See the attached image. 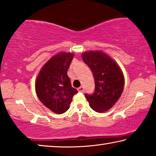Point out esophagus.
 <instances>
[{
	"label": "esophagus",
	"instance_id": "34e87169",
	"mask_svg": "<svg viewBox=\"0 0 156 156\" xmlns=\"http://www.w3.org/2000/svg\"><path fill=\"white\" fill-rule=\"evenodd\" d=\"M78 92H80V93H84V87L83 86H80V87H78Z\"/></svg>",
	"mask_w": 156,
	"mask_h": 156
}]
</instances>
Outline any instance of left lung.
Here are the masks:
<instances>
[{
    "label": "left lung",
    "instance_id": "1",
    "mask_svg": "<svg viewBox=\"0 0 156 156\" xmlns=\"http://www.w3.org/2000/svg\"><path fill=\"white\" fill-rule=\"evenodd\" d=\"M82 58L93 72L95 91L85 94L89 105L97 112H104L111 108L121 96L124 86V76L118 65L102 51H87Z\"/></svg>",
    "mask_w": 156,
    "mask_h": 156
}]
</instances>
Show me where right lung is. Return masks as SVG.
Here are the masks:
<instances>
[{"label": "right lung", "instance_id": "add662e5", "mask_svg": "<svg viewBox=\"0 0 156 156\" xmlns=\"http://www.w3.org/2000/svg\"><path fill=\"white\" fill-rule=\"evenodd\" d=\"M73 54L60 53L49 59L37 78L35 89L41 103L56 114L69 109L73 95L78 90L72 87L67 71Z\"/></svg>", "mask_w": 156, "mask_h": 156}]
</instances>
